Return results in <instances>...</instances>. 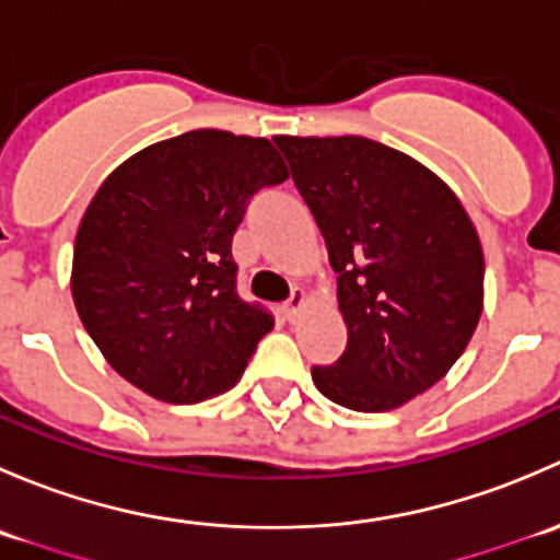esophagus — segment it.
Here are the masks:
<instances>
[{
  "instance_id": "34e87169",
  "label": "esophagus",
  "mask_w": 560,
  "mask_h": 560,
  "mask_svg": "<svg viewBox=\"0 0 560 560\" xmlns=\"http://www.w3.org/2000/svg\"><path fill=\"white\" fill-rule=\"evenodd\" d=\"M303 303H306V292H303V290H292L290 301L284 303V316H287V319H295V314L301 312Z\"/></svg>"
}]
</instances>
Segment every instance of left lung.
Returning a JSON list of instances; mask_svg holds the SVG:
<instances>
[{
	"instance_id": "1",
	"label": "left lung",
	"mask_w": 560,
	"mask_h": 560,
	"mask_svg": "<svg viewBox=\"0 0 560 560\" xmlns=\"http://www.w3.org/2000/svg\"><path fill=\"white\" fill-rule=\"evenodd\" d=\"M338 273L347 349L316 389L389 411L436 385L482 314L477 230L439 175L376 140L276 138Z\"/></svg>"
}]
</instances>
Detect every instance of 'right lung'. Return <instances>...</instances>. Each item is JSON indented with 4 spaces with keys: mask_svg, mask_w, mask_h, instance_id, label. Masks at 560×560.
<instances>
[{
    "mask_svg": "<svg viewBox=\"0 0 560 560\" xmlns=\"http://www.w3.org/2000/svg\"><path fill=\"white\" fill-rule=\"evenodd\" d=\"M290 178L270 140L195 129L129 156L100 186L72 257V301L107 363L167 404L241 380L273 327L238 295L233 235Z\"/></svg>",
    "mask_w": 560,
    "mask_h": 560,
    "instance_id": "obj_1",
    "label": "right lung"
}]
</instances>
